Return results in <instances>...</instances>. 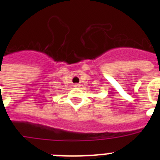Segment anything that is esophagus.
Segmentation results:
<instances>
[{
  "label": "esophagus",
  "instance_id": "1",
  "mask_svg": "<svg viewBox=\"0 0 160 160\" xmlns=\"http://www.w3.org/2000/svg\"><path fill=\"white\" fill-rule=\"evenodd\" d=\"M74 86H75V87H79L80 85H79V84H75V85H74Z\"/></svg>",
  "mask_w": 160,
  "mask_h": 160
}]
</instances>
